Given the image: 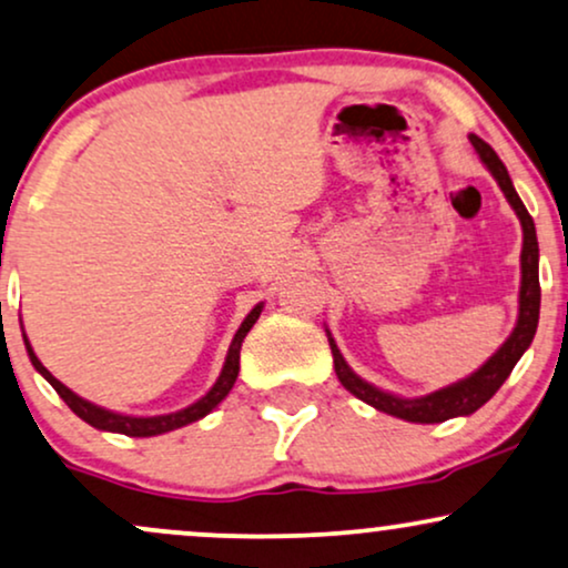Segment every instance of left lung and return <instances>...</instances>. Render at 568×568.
Returning a JSON list of instances; mask_svg holds the SVG:
<instances>
[{"label":"left lung","mask_w":568,"mask_h":568,"mask_svg":"<svg viewBox=\"0 0 568 568\" xmlns=\"http://www.w3.org/2000/svg\"><path fill=\"white\" fill-rule=\"evenodd\" d=\"M470 145L476 148V153H479L484 166L489 169L491 176H495L497 184H500V190L505 193V197H508L510 206H514L518 219H521V227H524L521 296H518V323L514 327V333H510V338L505 341L500 349H497V354H491L487 365H481L479 371L468 375V378L460 381V384L439 388V392L418 396V399H402V396L381 392V388H375L367 384V381H362L359 375H354L352 367L346 365L344 357H341L336 341L327 336V341H331L336 375L341 384H344L346 392H352L357 399L367 402V405L381 409V413H388L394 415V418H402L409 423H444L449 418H457V415L476 413L481 405H487L491 396L497 394V388L505 384V378H508L510 371H514L516 362L521 359V354L529 349L539 323V275H537L539 248H537L535 222H531L529 211H526L521 197L516 193L514 182H510L508 169H505L503 161L497 159L495 150H491L487 142L476 134H470Z\"/></svg>","instance_id":"obj_1"}]
</instances>
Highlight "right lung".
<instances>
[{"label":"right lung","instance_id":"1","mask_svg":"<svg viewBox=\"0 0 568 568\" xmlns=\"http://www.w3.org/2000/svg\"><path fill=\"white\" fill-rule=\"evenodd\" d=\"M258 314H262V304H256L254 310H251L248 317L243 320V325L237 327L235 338H232L230 344V352H227V362H224L222 367V375L216 378V384L211 386V392L203 396V399H197L195 405L180 409V413H172V415H155V418H132V415H119V413H111V409H102L98 405H92V402L81 399L71 392V388L60 384L54 375L47 371L42 362L37 359V354H33L29 338L23 336L26 341V349H29V357H31V365L37 367L39 373L44 375L47 381H50L54 392L60 394V399L65 402L68 407L73 409V413L79 415L81 420H87L89 426L100 428V432H113V434H124V436H155V434H166V432H174V428H182L187 426V423H195L201 420L203 415H209L211 409H214L219 402L224 399V396L230 394V388L235 386V378H237V371H241V346H243V338L245 333L254 327V323L258 320Z\"/></svg>","mask_w":568,"mask_h":568}]
</instances>
